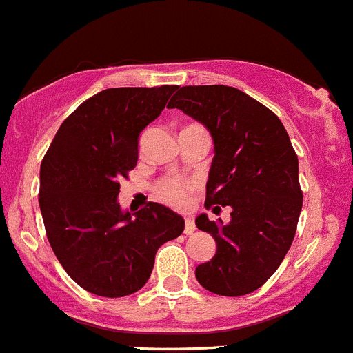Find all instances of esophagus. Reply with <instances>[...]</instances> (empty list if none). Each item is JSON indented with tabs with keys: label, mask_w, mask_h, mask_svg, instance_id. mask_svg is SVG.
Returning <instances> with one entry per match:
<instances>
[{
	"label": "esophagus",
	"mask_w": 353,
	"mask_h": 353,
	"mask_svg": "<svg viewBox=\"0 0 353 353\" xmlns=\"http://www.w3.org/2000/svg\"><path fill=\"white\" fill-rule=\"evenodd\" d=\"M194 230H196V225H194L193 219H186V225H184V234H186V236H191V234H193Z\"/></svg>",
	"instance_id": "34e87169"
}]
</instances>
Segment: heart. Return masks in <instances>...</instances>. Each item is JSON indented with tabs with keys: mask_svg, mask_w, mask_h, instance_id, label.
I'll return each instance as SVG.
<instances>
[{
	"mask_svg": "<svg viewBox=\"0 0 353 353\" xmlns=\"http://www.w3.org/2000/svg\"><path fill=\"white\" fill-rule=\"evenodd\" d=\"M191 190L190 183H183L177 179L163 181L159 186V194L163 201L174 206H183L188 203V191Z\"/></svg>",
	"mask_w": 353,
	"mask_h": 353,
	"instance_id": "b5f03b06",
	"label": "heart"
}]
</instances>
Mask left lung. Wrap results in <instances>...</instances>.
<instances>
[{
	"instance_id": "obj_1",
	"label": "left lung",
	"mask_w": 353,
	"mask_h": 353,
	"mask_svg": "<svg viewBox=\"0 0 353 353\" xmlns=\"http://www.w3.org/2000/svg\"><path fill=\"white\" fill-rule=\"evenodd\" d=\"M169 108L212 134L206 208H232L229 223L206 213L194 220L216 243L215 256L196 266V280L225 297L251 294L276 272L297 229L302 191L290 138L272 110L227 85L183 87Z\"/></svg>"
}]
</instances>
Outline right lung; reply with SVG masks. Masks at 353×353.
<instances>
[{"mask_svg":"<svg viewBox=\"0 0 353 353\" xmlns=\"http://www.w3.org/2000/svg\"><path fill=\"white\" fill-rule=\"evenodd\" d=\"M176 85L108 88L59 126L41 163L46 234L65 272L101 297H124L147 283L157 249L184 230V219L150 201L119 205V179L138 162V140Z\"/></svg>","mask_w":353,"mask_h":353,"instance_id":"1","label":"right lung"}]
</instances>
